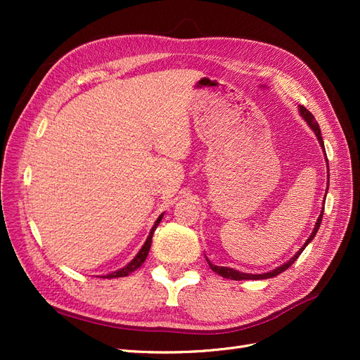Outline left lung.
Masks as SVG:
<instances>
[{"instance_id": "1", "label": "left lung", "mask_w": 360, "mask_h": 360, "mask_svg": "<svg viewBox=\"0 0 360 360\" xmlns=\"http://www.w3.org/2000/svg\"><path fill=\"white\" fill-rule=\"evenodd\" d=\"M299 112H300V115L304 118V122H307L308 124H309V127L314 130V134H315V136L319 138V143H320V146L324 148V146H323V138H321V130H320V126H319V123L315 122V118H314V115L307 110V108L304 106H299ZM329 177V176H328ZM324 210V209H323ZM323 210H321V213H320V216H319V219H317V224H315V228L312 230V233H311V236L308 237V240H307V243H304V246L299 250V252L294 255L291 259H288L287 263H284L282 266H279V267H276L275 270H271V271H267V274H261V275H250V274H242V271H238V270H234V269H230V267H221V266H214V264H212L209 259H207V263H209V266H210V269L213 270V271H216L217 275H221L222 278H226V279H233V281H243V279H267V278H274V276H278L279 274H282V271H285L294 261H296L297 258H299V255L302 254V250L308 246V243L312 240V238L315 237V234H317V231H319V228H320V224H321V219H323Z\"/></svg>"}]
</instances>
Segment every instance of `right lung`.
Returning <instances> with one entry per match:
<instances>
[{"instance_id": "1", "label": "right lung", "mask_w": 360, "mask_h": 360, "mask_svg": "<svg viewBox=\"0 0 360 360\" xmlns=\"http://www.w3.org/2000/svg\"><path fill=\"white\" fill-rule=\"evenodd\" d=\"M162 216H163V214H160V216L158 217V221L155 222L153 228H151V231H150V234H148V237H147V240H146L144 246L139 249V252L136 254V257H135L132 261H130V263H129L127 266H124L123 269H120V270H117V271H112V274L106 275V276H102V278H108V279H112V278H123V276H127V275L132 274V271H135L138 267L143 266V263H144L146 258H147V255H148V250H150V246H151V238H153L155 230H156L158 225H159V224H160V221H162Z\"/></svg>"}]
</instances>
